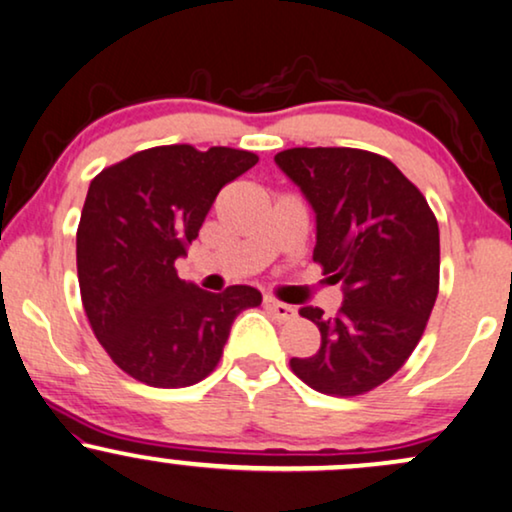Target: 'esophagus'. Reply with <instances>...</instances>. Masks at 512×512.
<instances>
[{
  "mask_svg": "<svg viewBox=\"0 0 512 512\" xmlns=\"http://www.w3.org/2000/svg\"><path fill=\"white\" fill-rule=\"evenodd\" d=\"M264 309L274 314L278 321H290V319H295V314H297L290 304L276 300V297H271V295L264 297Z\"/></svg>",
  "mask_w": 512,
  "mask_h": 512,
  "instance_id": "obj_1",
  "label": "esophagus"
}]
</instances>
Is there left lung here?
<instances>
[{
  "instance_id": "8db88e82",
  "label": "left lung",
  "mask_w": 512,
  "mask_h": 512,
  "mask_svg": "<svg viewBox=\"0 0 512 512\" xmlns=\"http://www.w3.org/2000/svg\"><path fill=\"white\" fill-rule=\"evenodd\" d=\"M274 160L316 212L314 262L345 288L331 319L300 309L321 347L290 368L316 392L359 397L390 380L423 338L439 293L437 217L385 155L302 146Z\"/></svg>"
}]
</instances>
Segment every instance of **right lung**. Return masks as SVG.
Wrapping results in <instances>:
<instances>
[{
    "mask_svg": "<svg viewBox=\"0 0 512 512\" xmlns=\"http://www.w3.org/2000/svg\"><path fill=\"white\" fill-rule=\"evenodd\" d=\"M257 160L241 148L153 146L89 184L77 224L82 307L113 364L139 383L174 390L208 378L231 323L262 302L250 286L215 295L174 269L217 193Z\"/></svg>",
    "mask_w": 512,
    "mask_h": 512,
    "instance_id": "obj_1",
    "label": "right lung"
}]
</instances>
